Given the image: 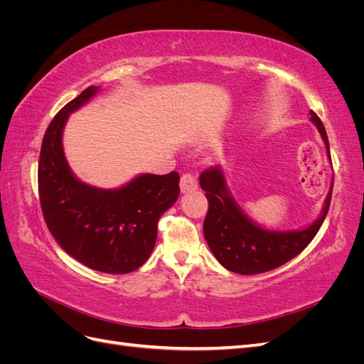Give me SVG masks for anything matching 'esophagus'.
<instances>
[{
	"label": "esophagus",
	"instance_id": "obj_1",
	"mask_svg": "<svg viewBox=\"0 0 364 364\" xmlns=\"http://www.w3.org/2000/svg\"><path fill=\"white\" fill-rule=\"evenodd\" d=\"M197 186H199V182H197L196 174L185 173L182 178H181V190H182V193L196 191Z\"/></svg>",
	"mask_w": 364,
	"mask_h": 364
}]
</instances>
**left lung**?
I'll use <instances>...</instances> for the list:
<instances>
[{
	"label": "left lung",
	"instance_id": "left-lung-1",
	"mask_svg": "<svg viewBox=\"0 0 364 364\" xmlns=\"http://www.w3.org/2000/svg\"><path fill=\"white\" fill-rule=\"evenodd\" d=\"M310 114L325 141L329 156L328 136L322 119L313 111ZM200 186L206 191L208 199V213L203 223L206 243L223 267L240 274L269 272L299 255L321 229L333 194L331 185L323 211L311 226L293 232H274L252 223L243 214L230 197L223 171L218 165L202 171Z\"/></svg>",
	"mask_w": 364,
	"mask_h": 364
}]
</instances>
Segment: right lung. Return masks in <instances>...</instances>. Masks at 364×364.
Wrapping results in <instances>:
<instances>
[{
	"label": "right lung",
	"instance_id": "1",
	"mask_svg": "<svg viewBox=\"0 0 364 364\" xmlns=\"http://www.w3.org/2000/svg\"><path fill=\"white\" fill-rule=\"evenodd\" d=\"M90 86L65 105L42 139L38 188L43 220L58 245L92 270L139 269L155 247L158 220L179 197V173L141 174L118 190H100L71 173L62 149L68 115L94 97Z\"/></svg>",
	"mask_w": 364,
	"mask_h": 364
}]
</instances>
